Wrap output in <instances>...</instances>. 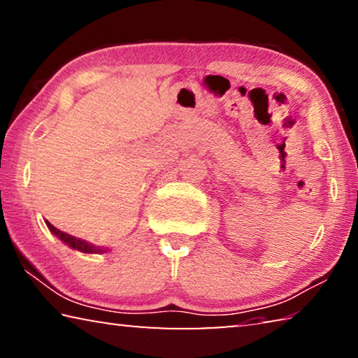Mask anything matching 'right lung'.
<instances>
[{
	"label": "right lung",
	"mask_w": 358,
	"mask_h": 358,
	"mask_svg": "<svg viewBox=\"0 0 358 358\" xmlns=\"http://www.w3.org/2000/svg\"><path fill=\"white\" fill-rule=\"evenodd\" d=\"M45 224H47L48 230H50V232L55 235V237H58L59 240L63 241L64 245H68L69 248H72V250H77V251L85 252V254H104V252L108 251V248L96 246V245L88 243V241L80 240V238H77V237H72V235L66 234V232H62V230L57 229L55 226H52V224L48 222V221H45Z\"/></svg>",
	"instance_id": "right-lung-1"
}]
</instances>
